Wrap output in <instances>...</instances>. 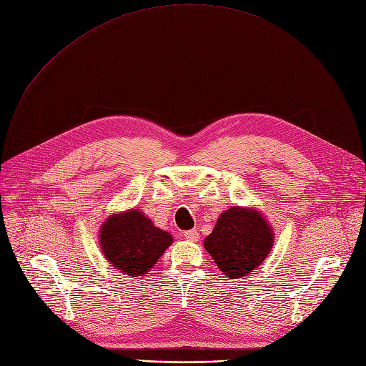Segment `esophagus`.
I'll use <instances>...</instances> for the list:
<instances>
[{"label": "esophagus", "mask_w": 366, "mask_h": 366, "mask_svg": "<svg viewBox=\"0 0 366 366\" xmlns=\"http://www.w3.org/2000/svg\"><path fill=\"white\" fill-rule=\"evenodd\" d=\"M184 237L189 242H196L199 239V233H197V230H187V232H184Z\"/></svg>", "instance_id": "esophagus-1"}]
</instances>
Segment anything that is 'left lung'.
Here are the masks:
<instances>
[{"label":"left lung","instance_id":"obj_1","mask_svg":"<svg viewBox=\"0 0 366 366\" xmlns=\"http://www.w3.org/2000/svg\"><path fill=\"white\" fill-rule=\"evenodd\" d=\"M272 245V227L260 211L241 206L222 212L204 239V249L229 278H242L256 271Z\"/></svg>","mask_w":366,"mask_h":366}]
</instances>
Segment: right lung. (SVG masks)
Returning <instances> with one entry per match:
<instances>
[{
  "label": "right lung",
  "mask_w": 366,
  "mask_h": 366,
  "mask_svg": "<svg viewBox=\"0 0 366 366\" xmlns=\"http://www.w3.org/2000/svg\"><path fill=\"white\" fill-rule=\"evenodd\" d=\"M173 242L169 232L137 209L110 215L100 229V245L106 260L121 274L145 277Z\"/></svg>",
  "instance_id": "obj_1"
}]
</instances>
